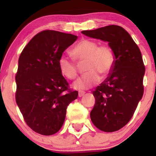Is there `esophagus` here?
<instances>
[{"label": "esophagus", "instance_id": "esophagus-1", "mask_svg": "<svg viewBox=\"0 0 156 156\" xmlns=\"http://www.w3.org/2000/svg\"><path fill=\"white\" fill-rule=\"evenodd\" d=\"M84 94H85V92H83V91H80V92H78V97H79V98H81V97H83L84 95Z\"/></svg>", "mask_w": 156, "mask_h": 156}]
</instances>
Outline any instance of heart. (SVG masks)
<instances>
[{"instance_id":"heart-1","label":"heart","mask_w":156,"mask_h":156,"mask_svg":"<svg viewBox=\"0 0 156 156\" xmlns=\"http://www.w3.org/2000/svg\"><path fill=\"white\" fill-rule=\"evenodd\" d=\"M71 54L78 62H86L87 73L73 84L78 90L92 88L101 80V76L105 77L112 71L114 64V53L108 44H101L91 39H83L73 48ZM58 67L64 77L73 80L78 76L76 62L67 55H62L58 59Z\"/></svg>"}]
</instances>
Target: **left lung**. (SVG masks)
I'll list each match as a JSON object with an SVG mask.
<instances>
[{"mask_svg": "<svg viewBox=\"0 0 156 156\" xmlns=\"http://www.w3.org/2000/svg\"><path fill=\"white\" fill-rule=\"evenodd\" d=\"M108 42L114 53V64L108 77L92 92L96 102L91 120L104 132L121 129L133 117L144 93L145 67L140 50L123 28L108 26L81 31Z\"/></svg>", "mask_w": 156, "mask_h": 156, "instance_id": "1", "label": "left lung"}]
</instances>
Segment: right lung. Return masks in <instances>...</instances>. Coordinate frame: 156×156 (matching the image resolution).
<instances>
[{
  "label": "right lung",
  "mask_w": 156,
  "mask_h": 156,
  "mask_svg": "<svg viewBox=\"0 0 156 156\" xmlns=\"http://www.w3.org/2000/svg\"><path fill=\"white\" fill-rule=\"evenodd\" d=\"M78 37L46 30L31 39L21 53L16 74V103L26 124L34 131L53 135L64 124L67 108L77 99V91L58 67V59Z\"/></svg>",
  "instance_id": "right-lung-1"
}]
</instances>
